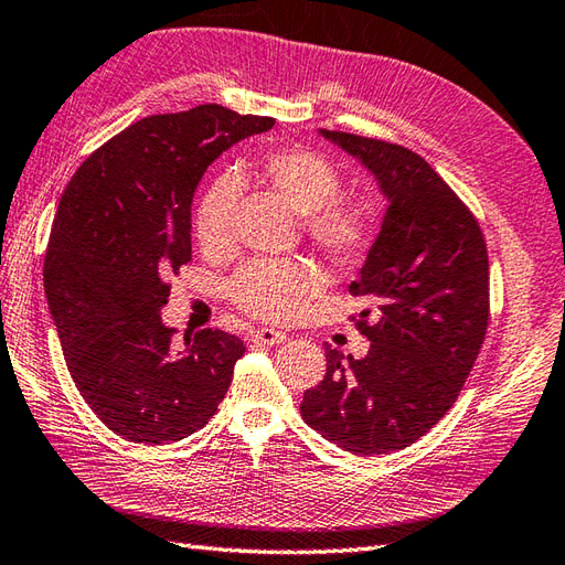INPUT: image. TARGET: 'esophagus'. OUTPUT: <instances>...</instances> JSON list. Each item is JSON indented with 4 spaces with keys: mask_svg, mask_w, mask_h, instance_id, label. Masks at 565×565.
I'll use <instances>...</instances> for the list:
<instances>
[{
    "mask_svg": "<svg viewBox=\"0 0 565 565\" xmlns=\"http://www.w3.org/2000/svg\"><path fill=\"white\" fill-rule=\"evenodd\" d=\"M253 341L265 343V345H281L288 341V337L277 329H257L253 331Z\"/></svg>",
    "mask_w": 565,
    "mask_h": 565,
    "instance_id": "1",
    "label": "esophagus"
}]
</instances>
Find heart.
Instances as JSON below:
<instances>
[{"instance_id": "b5f03b06", "label": "heart", "mask_w": 565, "mask_h": 565, "mask_svg": "<svg viewBox=\"0 0 565 565\" xmlns=\"http://www.w3.org/2000/svg\"><path fill=\"white\" fill-rule=\"evenodd\" d=\"M263 177L302 214L306 234L329 259L351 265L367 253L377 236V210L370 202L337 200L341 177L329 159L306 150H279L265 157ZM238 193L241 181L224 173L202 195L195 236L205 250H222L228 243ZM317 291L320 274L300 259H250L228 286L238 308L271 322L296 320Z\"/></svg>"}]
</instances>
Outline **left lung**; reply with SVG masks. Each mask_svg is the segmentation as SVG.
<instances>
[{
    "label": "left lung",
    "instance_id": "left-lung-1",
    "mask_svg": "<svg viewBox=\"0 0 565 565\" xmlns=\"http://www.w3.org/2000/svg\"><path fill=\"white\" fill-rule=\"evenodd\" d=\"M363 164L386 200L380 236L349 286L365 298V358L327 353V374L300 415L355 456L415 444L454 406L489 322V259L470 210L420 154L394 142L320 128Z\"/></svg>",
    "mask_w": 565,
    "mask_h": 565
}]
</instances>
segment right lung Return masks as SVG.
Returning <instances> with one entry per match:
<instances>
[{
    "mask_svg": "<svg viewBox=\"0 0 565 565\" xmlns=\"http://www.w3.org/2000/svg\"><path fill=\"white\" fill-rule=\"evenodd\" d=\"M271 126L220 105L140 119L85 159L60 200L42 271L50 315L81 396L128 441H179L228 392L243 341L202 329L177 343L159 312L164 279L191 259L200 179Z\"/></svg>",
    "mask_w": 565,
    "mask_h": 565,
    "instance_id": "right-lung-1",
    "label": "right lung"
}]
</instances>
